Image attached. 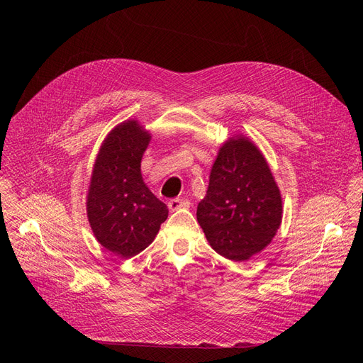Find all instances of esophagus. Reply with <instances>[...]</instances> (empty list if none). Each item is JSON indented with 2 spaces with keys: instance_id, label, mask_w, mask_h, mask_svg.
Segmentation results:
<instances>
[{
  "instance_id": "obj_1",
  "label": "esophagus",
  "mask_w": 363,
  "mask_h": 363,
  "mask_svg": "<svg viewBox=\"0 0 363 363\" xmlns=\"http://www.w3.org/2000/svg\"><path fill=\"white\" fill-rule=\"evenodd\" d=\"M167 207L170 212H175V211H178V208L189 207V201L186 199H174L167 203Z\"/></svg>"
}]
</instances>
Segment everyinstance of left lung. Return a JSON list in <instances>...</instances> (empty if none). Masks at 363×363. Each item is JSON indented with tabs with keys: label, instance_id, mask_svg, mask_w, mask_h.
Wrapping results in <instances>:
<instances>
[{
	"label": "left lung",
	"instance_id": "8db88e82",
	"mask_svg": "<svg viewBox=\"0 0 363 363\" xmlns=\"http://www.w3.org/2000/svg\"><path fill=\"white\" fill-rule=\"evenodd\" d=\"M281 219L279 189L259 148L245 137L226 141L197 206L212 249L235 262L250 259L272 241Z\"/></svg>",
	"mask_w": 363,
	"mask_h": 363
}]
</instances>
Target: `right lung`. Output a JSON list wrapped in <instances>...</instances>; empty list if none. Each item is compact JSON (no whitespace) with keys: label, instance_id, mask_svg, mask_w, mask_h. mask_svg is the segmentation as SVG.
<instances>
[{"label":"right lung","instance_id":"add662e5","mask_svg":"<svg viewBox=\"0 0 363 363\" xmlns=\"http://www.w3.org/2000/svg\"><path fill=\"white\" fill-rule=\"evenodd\" d=\"M150 133L126 121L104 140L88 189L86 213L99 242L114 255L143 252L167 219V207L143 181L141 159Z\"/></svg>","mask_w":363,"mask_h":363}]
</instances>
